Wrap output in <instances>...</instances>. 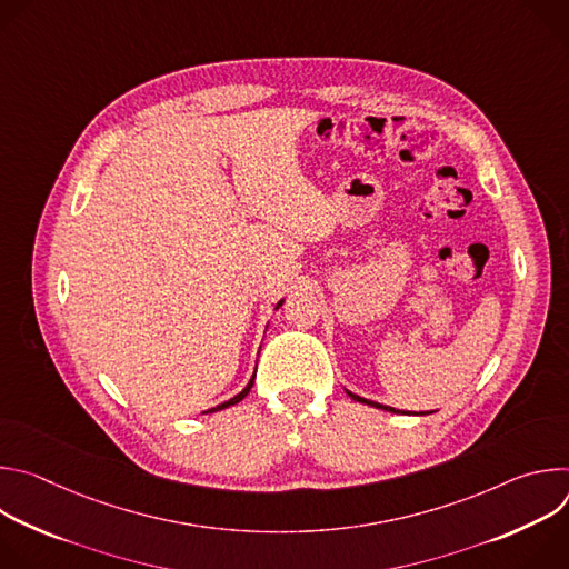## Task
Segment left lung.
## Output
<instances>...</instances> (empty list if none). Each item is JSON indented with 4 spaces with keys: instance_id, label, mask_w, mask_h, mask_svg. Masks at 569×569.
<instances>
[{
    "instance_id": "left-lung-1",
    "label": "left lung",
    "mask_w": 569,
    "mask_h": 569,
    "mask_svg": "<svg viewBox=\"0 0 569 569\" xmlns=\"http://www.w3.org/2000/svg\"><path fill=\"white\" fill-rule=\"evenodd\" d=\"M353 400L362 402V405H369V408H376V410H385V412H391V415H417V417H426V415H432V412H405V410H396V408H389V405H382V402H376V400H369V398H362L349 389H345Z\"/></svg>"
}]
</instances>
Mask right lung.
Wrapping results in <instances>:
<instances>
[{
	"mask_svg": "<svg viewBox=\"0 0 569 569\" xmlns=\"http://www.w3.org/2000/svg\"><path fill=\"white\" fill-rule=\"evenodd\" d=\"M283 306V299L274 306V310L277 308H281ZM254 378H257V371L252 373V378H250V382L242 387V391H238L233 398H229V400H224V402H220V405H216V408H211V410H207V412H202V415H213V412H220V410H227V408H231V405H236V402H240L242 398H246L248 393H250V389H252V385H254Z\"/></svg>",
	"mask_w": 569,
	"mask_h": 569,
	"instance_id": "right-lung-1",
	"label": "right lung"
}]
</instances>
